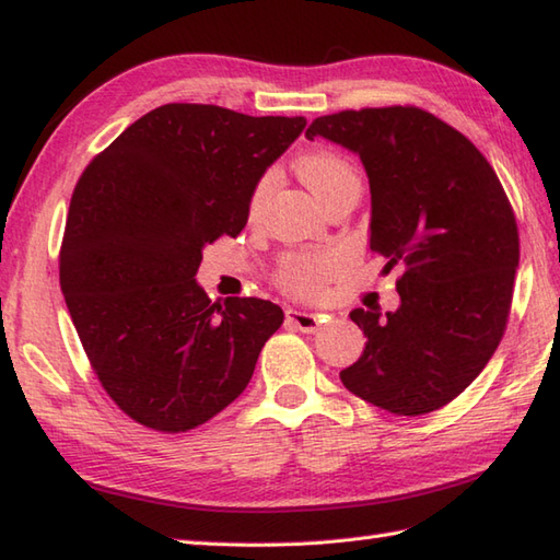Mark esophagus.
<instances>
[{"mask_svg": "<svg viewBox=\"0 0 560 560\" xmlns=\"http://www.w3.org/2000/svg\"><path fill=\"white\" fill-rule=\"evenodd\" d=\"M287 323L293 325L295 329L313 335V331H317V327H319V323H323V319H319V315H315V313H305V311H295V307H289Z\"/></svg>", "mask_w": 560, "mask_h": 560, "instance_id": "obj_1", "label": "esophagus"}]
</instances>
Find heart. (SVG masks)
<instances>
[{
  "label": "heart",
  "mask_w": 560,
  "mask_h": 560,
  "mask_svg": "<svg viewBox=\"0 0 560 560\" xmlns=\"http://www.w3.org/2000/svg\"><path fill=\"white\" fill-rule=\"evenodd\" d=\"M299 175L301 180L313 189V195L323 201L331 189H337L341 183L353 180L355 171L353 165L341 159L335 151H315L307 153L299 161ZM271 177L265 175L255 185L253 197H249V211H257L269 192ZM343 269V257L335 249H323V253H291L281 259L277 269V283L279 287L299 295V299H317L323 295L327 283L339 277Z\"/></svg>",
  "instance_id": "heart-1"
}]
</instances>
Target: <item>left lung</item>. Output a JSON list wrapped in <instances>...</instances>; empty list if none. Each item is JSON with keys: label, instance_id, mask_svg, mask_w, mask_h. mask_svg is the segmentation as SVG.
<instances>
[{"label": "left lung", "instance_id": "obj_1", "mask_svg": "<svg viewBox=\"0 0 560 560\" xmlns=\"http://www.w3.org/2000/svg\"><path fill=\"white\" fill-rule=\"evenodd\" d=\"M359 153L371 183V249L401 265L399 307H355L368 337L339 377L397 416L431 413L491 361L513 303L520 235L491 163L455 127L413 105L341 110L313 120Z\"/></svg>", "mask_w": 560, "mask_h": 560}]
</instances>
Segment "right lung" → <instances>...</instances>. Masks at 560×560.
Wrapping results in <instances>:
<instances>
[{
    "instance_id": "obj_1",
    "label": "right lung",
    "mask_w": 560,
    "mask_h": 560,
    "mask_svg": "<svg viewBox=\"0 0 560 560\" xmlns=\"http://www.w3.org/2000/svg\"><path fill=\"white\" fill-rule=\"evenodd\" d=\"M303 129L305 117L168 103L81 173L59 287L93 373L129 419L185 433L247 387L283 311L211 303L195 273L205 245L245 229L259 177Z\"/></svg>"
}]
</instances>
